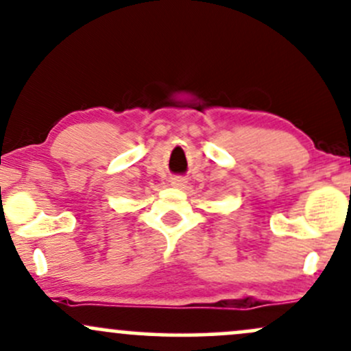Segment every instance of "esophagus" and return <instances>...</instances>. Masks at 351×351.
<instances>
[{
  "label": "esophagus",
  "mask_w": 351,
  "mask_h": 351,
  "mask_svg": "<svg viewBox=\"0 0 351 351\" xmlns=\"http://www.w3.org/2000/svg\"><path fill=\"white\" fill-rule=\"evenodd\" d=\"M171 184L175 188H184L186 186V180L181 178V176H175V178H171Z\"/></svg>",
  "instance_id": "1"
}]
</instances>
